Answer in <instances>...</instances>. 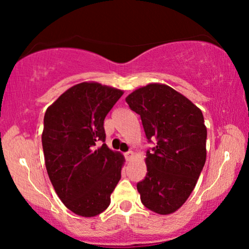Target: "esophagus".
Returning a JSON list of instances; mask_svg holds the SVG:
<instances>
[{
  "label": "esophagus",
  "mask_w": 249,
  "mask_h": 249,
  "mask_svg": "<svg viewBox=\"0 0 249 249\" xmlns=\"http://www.w3.org/2000/svg\"><path fill=\"white\" fill-rule=\"evenodd\" d=\"M124 156H125V160H127V161H130V160L134 158V152H127L124 154Z\"/></svg>",
  "instance_id": "esophagus-1"
}]
</instances>
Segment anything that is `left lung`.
<instances>
[{"instance_id":"8db88e82","label":"left lung","mask_w":249,"mask_h":249,"mask_svg":"<svg viewBox=\"0 0 249 249\" xmlns=\"http://www.w3.org/2000/svg\"><path fill=\"white\" fill-rule=\"evenodd\" d=\"M125 102L141 115L148 141H156L146 153L145 179L137 183L142 203L158 214H171L188 199L205 164L207 130L202 111L164 84L137 88Z\"/></svg>"}]
</instances>
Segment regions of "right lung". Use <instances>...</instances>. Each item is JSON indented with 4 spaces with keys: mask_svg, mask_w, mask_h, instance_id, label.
I'll use <instances>...</instances> for the list:
<instances>
[{
    "mask_svg": "<svg viewBox=\"0 0 249 249\" xmlns=\"http://www.w3.org/2000/svg\"><path fill=\"white\" fill-rule=\"evenodd\" d=\"M124 90L85 81L64 91L44 115L42 144L54 190L74 214L96 216L110 205L124 158L105 142L104 119Z\"/></svg>",
    "mask_w": 249,
    "mask_h": 249,
    "instance_id": "obj_1",
    "label": "right lung"
}]
</instances>
